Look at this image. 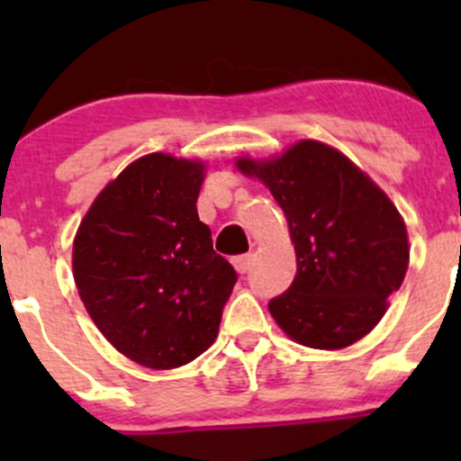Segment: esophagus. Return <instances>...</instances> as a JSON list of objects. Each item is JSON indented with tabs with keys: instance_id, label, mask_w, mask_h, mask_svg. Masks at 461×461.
Masks as SVG:
<instances>
[{
	"instance_id": "1",
	"label": "esophagus",
	"mask_w": 461,
	"mask_h": 461,
	"mask_svg": "<svg viewBox=\"0 0 461 461\" xmlns=\"http://www.w3.org/2000/svg\"><path fill=\"white\" fill-rule=\"evenodd\" d=\"M231 263H234L236 272H239V274H248L249 269H252V265H254V257H252V254H243V257H234V260H231Z\"/></svg>"
}]
</instances>
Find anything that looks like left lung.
<instances>
[{"label": "left lung", "mask_w": 461, "mask_h": 461, "mask_svg": "<svg viewBox=\"0 0 461 461\" xmlns=\"http://www.w3.org/2000/svg\"><path fill=\"white\" fill-rule=\"evenodd\" d=\"M267 185L296 249V276L269 301L294 341L337 350L359 341L388 308L408 269V234L397 207L343 153L301 140L281 158L236 162Z\"/></svg>", "instance_id": "8db88e82"}]
</instances>
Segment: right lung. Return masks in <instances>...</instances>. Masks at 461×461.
<instances>
[{
	"label": "right lung",
	"mask_w": 461,
	"mask_h": 461,
	"mask_svg": "<svg viewBox=\"0 0 461 461\" xmlns=\"http://www.w3.org/2000/svg\"><path fill=\"white\" fill-rule=\"evenodd\" d=\"M201 162L149 153L95 198L73 243L86 312L124 357L178 368L213 343L236 269L198 218Z\"/></svg>",
	"instance_id": "add662e5"
}]
</instances>
